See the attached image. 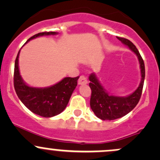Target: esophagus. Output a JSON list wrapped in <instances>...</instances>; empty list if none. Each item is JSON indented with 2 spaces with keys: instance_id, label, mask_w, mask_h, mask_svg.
<instances>
[{
  "instance_id": "esophagus-1",
  "label": "esophagus",
  "mask_w": 160,
  "mask_h": 160,
  "mask_svg": "<svg viewBox=\"0 0 160 160\" xmlns=\"http://www.w3.org/2000/svg\"><path fill=\"white\" fill-rule=\"evenodd\" d=\"M88 83V80H87L85 76H80V78L78 80V84L79 85H84Z\"/></svg>"
}]
</instances>
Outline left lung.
Wrapping results in <instances>:
<instances>
[{
    "label": "left lung",
    "mask_w": 160,
    "mask_h": 160,
    "mask_svg": "<svg viewBox=\"0 0 160 160\" xmlns=\"http://www.w3.org/2000/svg\"><path fill=\"white\" fill-rule=\"evenodd\" d=\"M124 45L135 53L140 64L141 81L139 86L131 94L126 97L111 95L104 88L94 72L89 76V86L91 89L90 105L95 115L101 120H114L120 118L133 110L139 101L145 80V64L139 52L135 45L127 38L118 37Z\"/></svg>",
    "instance_id": "1"
}]
</instances>
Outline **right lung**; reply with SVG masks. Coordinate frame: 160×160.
<instances>
[{
	"label": "right lung",
	"mask_w": 160,
	"mask_h": 160,
	"mask_svg": "<svg viewBox=\"0 0 160 160\" xmlns=\"http://www.w3.org/2000/svg\"><path fill=\"white\" fill-rule=\"evenodd\" d=\"M58 32H40L31 37L25 42L42 35H56ZM19 50L14 62V86L16 93L24 105L35 114L51 118L60 114L68 104L80 77H65L61 81L48 88H33L25 83L18 67Z\"/></svg>",
	"instance_id": "right-lung-1"
}]
</instances>
